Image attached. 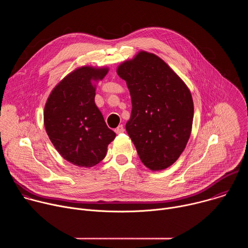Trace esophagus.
<instances>
[{"label":"esophagus","mask_w":248,"mask_h":248,"mask_svg":"<svg viewBox=\"0 0 248 248\" xmlns=\"http://www.w3.org/2000/svg\"><path fill=\"white\" fill-rule=\"evenodd\" d=\"M115 131H116V133L120 134V133H123V132L124 131V126L121 124V125H119V126L115 129Z\"/></svg>","instance_id":"34e87169"}]
</instances>
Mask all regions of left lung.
Returning <instances> with one entry per match:
<instances>
[{"label": "left lung", "instance_id": "1", "mask_svg": "<svg viewBox=\"0 0 248 248\" xmlns=\"http://www.w3.org/2000/svg\"><path fill=\"white\" fill-rule=\"evenodd\" d=\"M117 73L130 93L125 129L141 162L152 170L170 167L190 136L194 108L189 89L162 59L143 51Z\"/></svg>", "mask_w": 248, "mask_h": 248}]
</instances>
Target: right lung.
<instances>
[{
  "mask_svg": "<svg viewBox=\"0 0 248 248\" xmlns=\"http://www.w3.org/2000/svg\"><path fill=\"white\" fill-rule=\"evenodd\" d=\"M108 68L82 66L66 76L52 91L44 110V124L61 156L76 166L100 163L116 133L95 105L92 80L103 79Z\"/></svg>",
  "mask_w": 248,
  "mask_h": 248,
  "instance_id": "add662e5",
  "label": "right lung"
}]
</instances>
